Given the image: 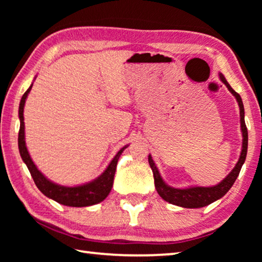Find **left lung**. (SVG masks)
Segmentation results:
<instances>
[{"label":"left lung","instance_id":"1","mask_svg":"<svg viewBox=\"0 0 262 262\" xmlns=\"http://www.w3.org/2000/svg\"><path fill=\"white\" fill-rule=\"evenodd\" d=\"M219 77L221 82L228 88V90L231 92L232 96L236 98L238 106H239V114H241V130L243 136L242 142V151L241 156L238 158V162L236 165L231 170V172L225 177V178L221 181V183L216 184L214 186H188V187L178 188V187H172V186L167 185L165 181L163 180L161 173H159L158 168L155 164L151 155L148 156L149 165L151 167L152 173H154V180H155V187H156L159 196L164 199L166 202L171 203V205L179 206L183 208H201L210 205V203L220 200L221 198H223L225 194L229 192V189L232 187V185L236 181L237 177L241 172V168L243 164L245 163L246 155H247V143H248V135H247V128L245 125V111H244L243 100L236 91L230 86L227 78L224 77V75L222 73H219Z\"/></svg>","mask_w":262,"mask_h":262}]
</instances>
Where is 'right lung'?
Instances as JSON below:
<instances>
[{"mask_svg": "<svg viewBox=\"0 0 262 262\" xmlns=\"http://www.w3.org/2000/svg\"><path fill=\"white\" fill-rule=\"evenodd\" d=\"M35 79V77H34ZM33 83L31 84L30 88L26 90L25 94L23 95L19 103V110H18V117H19V133H18V149L20 157L23 159V162L26 164L32 178L34 180V184L39 190L46 195L47 198L52 199L56 202H59L60 205L68 206V207H88V206H94L104 201L107 195L110 194L111 189L113 186L114 174L115 170H117V164L119 158H120L121 154L123 152L128 144L121 148L117 155L113 157L112 161L110 162L107 167L105 168L103 173L99 177H97L96 179L88 181L81 185L76 186H63L54 183L47 178V177L41 173V171L38 170L37 165L31 158L30 154L28 151L25 143V125H24V106L28 96L30 94L31 89H32Z\"/></svg>", "mask_w": 262, "mask_h": 262, "instance_id": "add662e5", "label": "right lung"}]
</instances>
